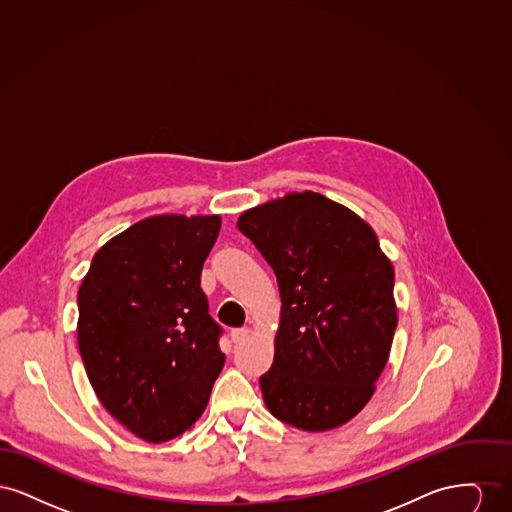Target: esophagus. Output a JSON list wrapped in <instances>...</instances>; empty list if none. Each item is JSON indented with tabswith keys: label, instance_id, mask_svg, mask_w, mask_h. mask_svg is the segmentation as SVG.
Wrapping results in <instances>:
<instances>
[{
	"label": "esophagus",
	"instance_id": "34e87169",
	"mask_svg": "<svg viewBox=\"0 0 512 512\" xmlns=\"http://www.w3.org/2000/svg\"><path fill=\"white\" fill-rule=\"evenodd\" d=\"M249 334H251L249 328H234V330L230 332V340L234 341V343H240V341L247 340Z\"/></svg>",
	"mask_w": 512,
	"mask_h": 512
}]
</instances>
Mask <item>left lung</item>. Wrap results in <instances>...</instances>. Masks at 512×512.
<instances>
[{
	"label": "left lung",
	"mask_w": 512,
	"mask_h": 512,
	"mask_svg": "<svg viewBox=\"0 0 512 512\" xmlns=\"http://www.w3.org/2000/svg\"><path fill=\"white\" fill-rule=\"evenodd\" d=\"M238 228L282 299L274 363L259 380L268 411L305 432L340 428L363 411L390 357V259L365 220L317 192L247 209Z\"/></svg>",
	"instance_id": "8db88e82"
}]
</instances>
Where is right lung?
I'll use <instances>...</instances> for the list:
<instances>
[{"label":"right lung","mask_w":512,"mask_h":512,"mask_svg":"<svg viewBox=\"0 0 512 512\" xmlns=\"http://www.w3.org/2000/svg\"><path fill=\"white\" fill-rule=\"evenodd\" d=\"M219 215H155L101 245L78 290V349L101 405L149 443L182 436L224 366L201 268Z\"/></svg>","instance_id":"add662e5"}]
</instances>
